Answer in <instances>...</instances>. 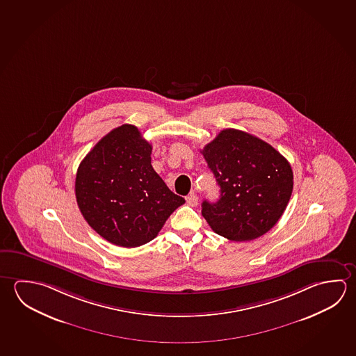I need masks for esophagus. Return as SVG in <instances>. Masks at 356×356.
Segmentation results:
<instances>
[{
    "label": "esophagus",
    "mask_w": 356,
    "mask_h": 356,
    "mask_svg": "<svg viewBox=\"0 0 356 356\" xmlns=\"http://www.w3.org/2000/svg\"><path fill=\"white\" fill-rule=\"evenodd\" d=\"M186 202L187 205L190 206H197V204H199V197L195 195V193H190L188 196L186 197Z\"/></svg>",
    "instance_id": "obj_1"
}]
</instances>
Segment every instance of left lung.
Listing matches in <instances>:
<instances>
[{"label": "left lung", "instance_id": "8db88e82", "mask_svg": "<svg viewBox=\"0 0 356 356\" xmlns=\"http://www.w3.org/2000/svg\"><path fill=\"white\" fill-rule=\"evenodd\" d=\"M220 186L216 202L201 213L218 235L250 241L279 221L291 197L293 170L271 145L248 132L225 129L201 150Z\"/></svg>", "mask_w": 356, "mask_h": 356}]
</instances>
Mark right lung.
<instances>
[{"label": "right lung", "instance_id": "add662e5", "mask_svg": "<svg viewBox=\"0 0 356 356\" xmlns=\"http://www.w3.org/2000/svg\"><path fill=\"white\" fill-rule=\"evenodd\" d=\"M151 151L138 127L125 124L101 138L77 169L79 209L108 243L122 248L150 243L185 204L157 175Z\"/></svg>", "mask_w": 356, "mask_h": 356}]
</instances>
